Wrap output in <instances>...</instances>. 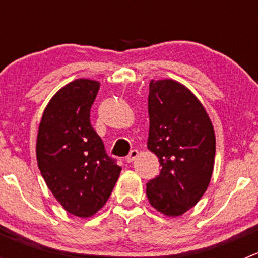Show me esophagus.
<instances>
[{
    "instance_id": "esophagus-1",
    "label": "esophagus",
    "mask_w": 258,
    "mask_h": 258,
    "mask_svg": "<svg viewBox=\"0 0 258 258\" xmlns=\"http://www.w3.org/2000/svg\"><path fill=\"white\" fill-rule=\"evenodd\" d=\"M137 156H139V151H137V150H132L131 152H130V155L127 156V158H126V160H127V162H128V163H131L132 161H134L135 158L137 157Z\"/></svg>"
}]
</instances>
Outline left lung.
Instances as JSON below:
<instances>
[{"label":"left lung","instance_id":"obj_1","mask_svg":"<svg viewBox=\"0 0 258 258\" xmlns=\"http://www.w3.org/2000/svg\"><path fill=\"white\" fill-rule=\"evenodd\" d=\"M148 150L160 161V175L146 184L156 210L181 216L200 201L215 162L213 126L196 96L173 80H152L148 95Z\"/></svg>","mask_w":258,"mask_h":258}]
</instances>
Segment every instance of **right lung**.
<instances>
[{
  "label": "right lung",
  "mask_w": 258,
  "mask_h": 258,
  "mask_svg": "<svg viewBox=\"0 0 258 258\" xmlns=\"http://www.w3.org/2000/svg\"><path fill=\"white\" fill-rule=\"evenodd\" d=\"M98 88L97 81L85 79L62 87L38 127L36 155L41 175L63 209L79 217L102 209L121 172L90 121Z\"/></svg>",
  "instance_id": "1"
}]
</instances>
